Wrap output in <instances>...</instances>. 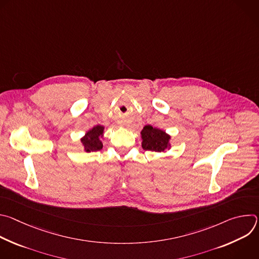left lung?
Returning a JSON list of instances; mask_svg holds the SVG:
<instances>
[{"mask_svg":"<svg viewBox=\"0 0 259 259\" xmlns=\"http://www.w3.org/2000/svg\"><path fill=\"white\" fill-rule=\"evenodd\" d=\"M140 135L143 150L165 154L171 149V135L162 129L153 127L152 125H146L141 130Z\"/></svg>","mask_w":259,"mask_h":259,"instance_id":"obj_1","label":"left lung"}]
</instances>
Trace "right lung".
Masks as SVG:
<instances>
[{
	"instance_id": "obj_1",
	"label": "right lung",
	"mask_w": 259,
	"mask_h": 259,
	"mask_svg": "<svg viewBox=\"0 0 259 259\" xmlns=\"http://www.w3.org/2000/svg\"><path fill=\"white\" fill-rule=\"evenodd\" d=\"M104 134V126L96 125L89 129L81 138V143L84 147V152L91 153L102 149V141Z\"/></svg>"
}]
</instances>
